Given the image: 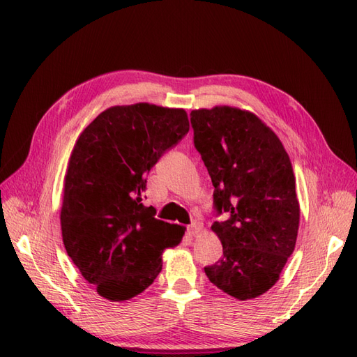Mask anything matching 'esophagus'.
<instances>
[{"label": "esophagus", "instance_id": "obj_1", "mask_svg": "<svg viewBox=\"0 0 357 357\" xmlns=\"http://www.w3.org/2000/svg\"><path fill=\"white\" fill-rule=\"evenodd\" d=\"M202 227H203V224L200 222V221H192L191 224H190V226H188V235L190 236H196V235H199V233H200V230H202Z\"/></svg>", "mask_w": 357, "mask_h": 357}]
</instances>
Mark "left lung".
I'll return each mask as SVG.
<instances>
[{"label":"left lung","instance_id":"left-lung-1","mask_svg":"<svg viewBox=\"0 0 357 357\" xmlns=\"http://www.w3.org/2000/svg\"><path fill=\"white\" fill-rule=\"evenodd\" d=\"M190 116L195 146L215 188L213 205L226 215L211 227L222 257L205 273L233 298H257L280 280L296 245L301 209L289 154L248 110L215 106Z\"/></svg>","mask_w":357,"mask_h":357}]
</instances>
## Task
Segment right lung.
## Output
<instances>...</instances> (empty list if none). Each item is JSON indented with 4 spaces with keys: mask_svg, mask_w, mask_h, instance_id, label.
<instances>
[{
    "mask_svg": "<svg viewBox=\"0 0 357 357\" xmlns=\"http://www.w3.org/2000/svg\"><path fill=\"white\" fill-rule=\"evenodd\" d=\"M190 130L184 109L109 107L77 137L64 178L61 231L82 277L112 302L137 296L161 272V256L185 227L155 218L142 192L165 152Z\"/></svg>",
    "mask_w": 357,
    "mask_h": 357,
    "instance_id": "add662e5",
    "label": "right lung"
}]
</instances>
